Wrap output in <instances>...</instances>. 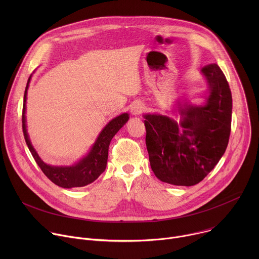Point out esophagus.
<instances>
[{
	"label": "esophagus",
	"instance_id": "obj_1",
	"mask_svg": "<svg viewBox=\"0 0 259 259\" xmlns=\"http://www.w3.org/2000/svg\"><path fill=\"white\" fill-rule=\"evenodd\" d=\"M144 110H145V106L142 103H140V102L134 103L132 105V107H131V113L133 115H135V116L141 115L142 113H144Z\"/></svg>",
	"mask_w": 259,
	"mask_h": 259
}]
</instances>
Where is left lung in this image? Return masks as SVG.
I'll list each match as a JSON object with an SVG mask.
<instances>
[{
    "label": "left lung",
    "instance_id": "8db88e82",
    "mask_svg": "<svg viewBox=\"0 0 259 259\" xmlns=\"http://www.w3.org/2000/svg\"><path fill=\"white\" fill-rule=\"evenodd\" d=\"M210 94L204 106L179 107L180 122L145 115V143L155 175L174 186L202 181L224 156L232 127L233 98L224 71L216 63L202 68Z\"/></svg>",
    "mask_w": 259,
    "mask_h": 259
}]
</instances>
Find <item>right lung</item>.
Returning <instances> with one entry per match:
<instances>
[{"label": "right lung", "mask_w": 259, "mask_h": 259, "mask_svg": "<svg viewBox=\"0 0 259 259\" xmlns=\"http://www.w3.org/2000/svg\"><path fill=\"white\" fill-rule=\"evenodd\" d=\"M31 77V76H30ZM30 77L27 80V84L24 91L23 97V107H22V130L25 142L28 146L34 161L41 168L43 173L56 186L64 189L70 188H80L85 187L87 184L93 182L98 176L105 170L107 156H108V146L110 140L115 136V134L126 124L129 120L128 114H122L119 117L110 121L101 131L97 137L94 145L92 146L89 154L83 158L79 163L70 167H53L45 164L41 158L36 154L32 147L28 135L26 132L25 126V102H26V93Z\"/></svg>", "instance_id": "right-lung-1"}]
</instances>
